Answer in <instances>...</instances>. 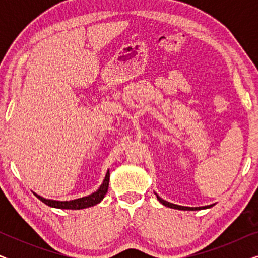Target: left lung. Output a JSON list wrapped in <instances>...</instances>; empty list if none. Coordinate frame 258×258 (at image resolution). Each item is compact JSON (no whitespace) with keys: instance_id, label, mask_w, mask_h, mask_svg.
<instances>
[{"instance_id":"8db88e82","label":"left lung","mask_w":258,"mask_h":258,"mask_svg":"<svg viewBox=\"0 0 258 258\" xmlns=\"http://www.w3.org/2000/svg\"><path fill=\"white\" fill-rule=\"evenodd\" d=\"M156 197H157V200L160 201V202L163 204V206H165V207H168V208H172V209H178V210H201V209H207V208H210V207H213V204H211V206H206V207H183V206H177V204H174V203H170V202H167V201H164V200H162L160 196L157 195L156 194Z\"/></svg>"}]
</instances>
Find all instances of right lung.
<instances>
[{
    "label": "right lung",
    "instance_id": "add662e5",
    "mask_svg": "<svg viewBox=\"0 0 258 258\" xmlns=\"http://www.w3.org/2000/svg\"><path fill=\"white\" fill-rule=\"evenodd\" d=\"M109 178H110V172L109 170L105 174V177L102 182V184L100 185L96 191L90 194V195L81 197V199H76V200H72V201H56V200H48L44 199L37 194L34 192V195L37 197L38 200H41L42 202L47 206L51 207V208H57V209H70V210H80V209H86V208H90L96 206L101 202L102 200L104 199L105 194L108 192V188H109Z\"/></svg>",
    "mask_w": 258,
    "mask_h": 258
}]
</instances>
